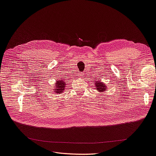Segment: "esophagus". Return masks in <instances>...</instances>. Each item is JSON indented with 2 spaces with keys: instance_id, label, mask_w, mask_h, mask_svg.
<instances>
[{
  "instance_id": "esophagus-1",
  "label": "esophagus",
  "mask_w": 156,
  "mask_h": 156,
  "mask_svg": "<svg viewBox=\"0 0 156 156\" xmlns=\"http://www.w3.org/2000/svg\"><path fill=\"white\" fill-rule=\"evenodd\" d=\"M79 76V77H82V76H83V74H82V73H80Z\"/></svg>"
}]
</instances>
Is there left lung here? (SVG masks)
Listing matches in <instances>:
<instances>
[{
	"label": "left lung",
	"instance_id": "left-lung-1",
	"mask_svg": "<svg viewBox=\"0 0 156 156\" xmlns=\"http://www.w3.org/2000/svg\"><path fill=\"white\" fill-rule=\"evenodd\" d=\"M94 86H95V89L98 90L99 92H103L105 91V90L106 89V86L103 82H101L100 81H95L94 83Z\"/></svg>",
	"mask_w": 156,
	"mask_h": 156
}]
</instances>
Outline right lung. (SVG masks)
<instances>
[{"instance_id": "right-lung-1", "label": "right lung", "mask_w": 156, "mask_h": 156, "mask_svg": "<svg viewBox=\"0 0 156 156\" xmlns=\"http://www.w3.org/2000/svg\"><path fill=\"white\" fill-rule=\"evenodd\" d=\"M56 93H62L64 91V88L66 87V83L63 80H58L56 81Z\"/></svg>"}]
</instances>
